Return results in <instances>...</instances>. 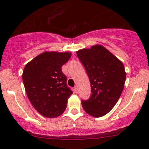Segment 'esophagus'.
Segmentation results:
<instances>
[{"mask_svg": "<svg viewBox=\"0 0 149 149\" xmlns=\"http://www.w3.org/2000/svg\"><path fill=\"white\" fill-rule=\"evenodd\" d=\"M77 89H78V88H77V86H75L74 87V91L76 92H77V90H77Z\"/></svg>", "mask_w": 149, "mask_h": 149, "instance_id": "34e87169", "label": "esophagus"}]
</instances>
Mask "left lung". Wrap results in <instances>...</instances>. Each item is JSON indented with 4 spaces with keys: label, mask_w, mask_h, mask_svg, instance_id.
I'll use <instances>...</instances> for the list:
<instances>
[{
    "label": "left lung",
    "mask_w": 149,
    "mask_h": 149,
    "mask_svg": "<svg viewBox=\"0 0 149 149\" xmlns=\"http://www.w3.org/2000/svg\"><path fill=\"white\" fill-rule=\"evenodd\" d=\"M76 54L91 85V96L81 102L83 109L93 117H102L114 107L122 94L126 78L124 65L100 45L79 49Z\"/></svg>",
    "instance_id": "obj_1"
}]
</instances>
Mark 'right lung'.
I'll return each instance as SVG.
<instances>
[{"mask_svg": "<svg viewBox=\"0 0 149 149\" xmlns=\"http://www.w3.org/2000/svg\"><path fill=\"white\" fill-rule=\"evenodd\" d=\"M70 52H44L27 63L22 73L26 93L36 110L46 118L61 115L73 94L66 85L61 66Z\"/></svg>", "mask_w": 149, "mask_h": 149, "instance_id": "add662e5", "label": "right lung"}]
</instances>
